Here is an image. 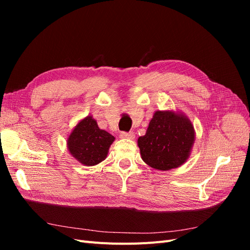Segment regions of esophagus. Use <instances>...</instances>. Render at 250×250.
Returning <instances> with one entry per match:
<instances>
[{
	"mask_svg": "<svg viewBox=\"0 0 250 250\" xmlns=\"http://www.w3.org/2000/svg\"><path fill=\"white\" fill-rule=\"evenodd\" d=\"M120 137L122 139H127V140H133L135 138V135L133 132H122L120 134Z\"/></svg>",
	"mask_w": 250,
	"mask_h": 250,
	"instance_id": "obj_1",
	"label": "esophagus"
}]
</instances>
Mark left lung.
Returning a JSON list of instances; mask_svg holds the SVG:
<instances>
[{
    "label": "left lung",
    "mask_w": 250,
    "mask_h": 250,
    "mask_svg": "<svg viewBox=\"0 0 250 250\" xmlns=\"http://www.w3.org/2000/svg\"><path fill=\"white\" fill-rule=\"evenodd\" d=\"M195 133L191 120L184 112L157 110L146 134L138 139L142 160L156 170L178 168L191 155Z\"/></svg>",
    "instance_id": "left-lung-1"
}]
</instances>
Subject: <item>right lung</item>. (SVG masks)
<instances>
[{
	"label": "right lung",
	"mask_w": 250,
	"mask_h": 250,
	"mask_svg": "<svg viewBox=\"0 0 250 250\" xmlns=\"http://www.w3.org/2000/svg\"><path fill=\"white\" fill-rule=\"evenodd\" d=\"M115 137L106 130L100 129L97 121L87 116L80 120L66 140L70 154L81 165L90 167L103 162Z\"/></svg>",
	"instance_id": "obj_1"
}]
</instances>
